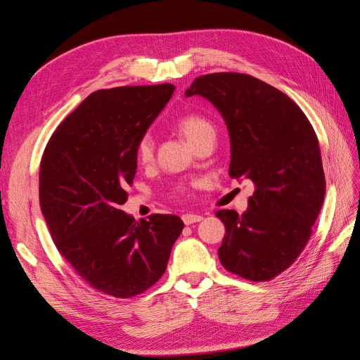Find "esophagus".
<instances>
[{"mask_svg":"<svg viewBox=\"0 0 360 360\" xmlns=\"http://www.w3.org/2000/svg\"><path fill=\"white\" fill-rule=\"evenodd\" d=\"M183 222L186 224V225H192V224H195V222H200V221H202V216L201 214H193V213H188V214H183Z\"/></svg>","mask_w":360,"mask_h":360,"instance_id":"obj_1","label":"esophagus"}]
</instances>
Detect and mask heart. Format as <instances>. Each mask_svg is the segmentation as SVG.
<instances>
[{
	"label": "heart",
	"instance_id": "b5f03b06",
	"mask_svg": "<svg viewBox=\"0 0 360 360\" xmlns=\"http://www.w3.org/2000/svg\"><path fill=\"white\" fill-rule=\"evenodd\" d=\"M176 127L179 132L186 138L189 143L195 147L201 139L209 135H214L213 124L205 117H201L198 114H186L177 120ZM136 160L141 165H147L155 156V139L150 134H146L138 139L136 148H135Z\"/></svg>",
	"mask_w": 360,
	"mask_h": 360
}]
</instances>
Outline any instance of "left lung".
Segmentation results:
<instances>
[{"instance_id": "obj_1", "label": "left lung", "mask_w": 360, "mask_h": 360, "mask_svg": "<svg viewBox=\"0 0 360 360\" xmlns=\"http://www.w3.org/2000/svg\"><path fill=\"white\" fill-rule=\"evenodd\" d=\"M184 94L201 96L219 111L230 135L228 174L255 184L243 214L216 212L225 225L221 263L249 281L275 278L308 243L324 201L317 135L287 94L249 75H204Z\"/></svg>"}]
</instances>
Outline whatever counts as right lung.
I'll return each instance as SVG.
<instances>
[{
  "label": "right lung",
  "mask_w": 360,
  "mask_h": 360,
  "mask_svg": "<svg viewBox=\"0 0 360 360\" xmlns=\"http://www.w3.org/2000/svg\"><path fill=\"white\" fill-rule=\"evenodd\" d=\"M172 84L91 93L51 136L39 174L40 209L60 254L84 281L134 297L165 274L183 221L120 210L136 172L135 148L169 102Z\"/></svg>",
  "instance_id": "1"
}]
</instances>
